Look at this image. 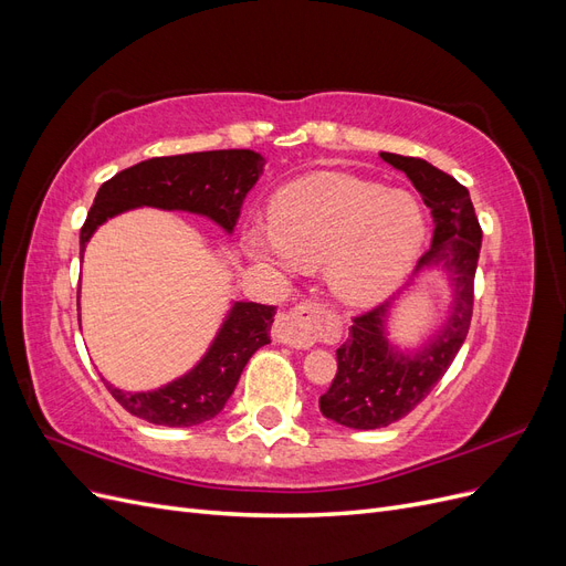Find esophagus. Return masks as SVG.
Here are the masks:
<instances>
[{
    "instance_id": "1",
    "label": "esophagus",
    "mask_w": 566,
    "mask_h": 566,
    "mask_svg": "<svg viewBox=\"0 0 566 566\" xmlns=\"http://www.w3.org/2000/svg\"><path fill=\"white\" fill-rule=\"evenodd\" d=\"M321 314L323 310L316 302L295 304L293 310L281 312L276 321H273V339L297 349L312 347L323 331Z\"/></svg>"
}]
</instances>
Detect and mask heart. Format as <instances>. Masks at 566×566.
<instances>
[{
    "mask_svg": "<svg viewBox=\"0 0 566 566\" xmlns=\"http://www.w3.org/2000/svg\"><path fill=\"white\" fill-rule=\"evenodd\" d=\"M422 238L424 219L413 196L321 172L283 188L273 200L269 233H254L250 248L264 262L325 264L337 300L370 304L399 285Z\"/></svg>",
    "mask_w": 566,
    "mask_h": 566,
    "instance_id": "heart-1",
    "label": "heart"
}]
</instances>
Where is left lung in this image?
Masks as SVG:
<instances>
[{
  "mask_svg": "<svg viewBox=\"0 0 566 566\" xmlns=\"http://www.w3.org/2000/svg\"><path fill=\"white\" fill-rule=\"evenodd\" d=\"M420 191L434 217L432 245L418 271L441 266L453 283L451 316L418 352L403 354L385 337L387 306L354 316L349 337L337 349V373L318 399L321 413L352 430H378L408 416L453 364L468 337L474 306V273L482 250V227L468 188L422 158L380 153Z\"/></svg>",
  "mask_w": 566,
  "mask_h": 566,
  "instance_id": "obj_1",
  "label": "left lung"
}]
</instances>
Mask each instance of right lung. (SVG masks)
Listing matches in <instances>:
<instances>
[{"instance_id":"1","label":"right lung","mask_w":566,"mask_h":566,"mask_svg":"<svg viewBox=\"0 0 566 566\" xmlns=\"http://www.w3.org/2000/svg\"><path fill=\"white\" fill-rule=\"evenodd\" d=\"M264 172V158L248 148L186 153L150 158L104 181L80 231V256L92 233L106 219L148 205L210 217L233 231L243 200ZM276 306L235 302L202 361L184 378L153 391L106 387L132 416L165 427H191L212 420L233 394L250 356L269 345Z\"/></svg>"}]
</instances>
